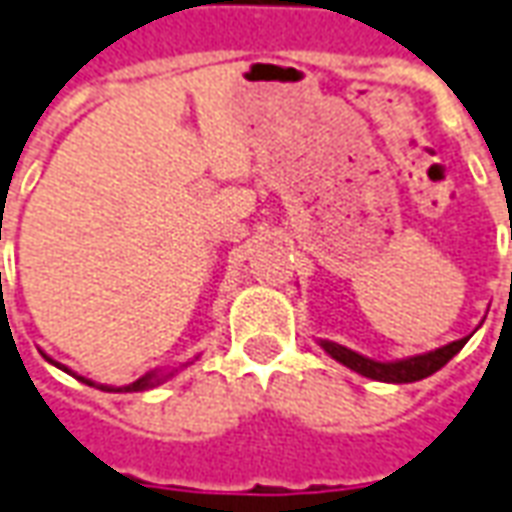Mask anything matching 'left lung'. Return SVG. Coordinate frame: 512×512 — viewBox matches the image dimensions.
Returning a JSON list of instances; mask_svg holds the SVG:
<instances>
[{
	"label": "left lung",
	"instance_id": "left-lung-1",
	"mask_svg": "<svg viewBox=\"0 0 512 512\" xmlns=\"http://www.w3.org/2000/svg\"><path fill=\"white\" fill-rule=\"evenodd\" d=\"M465 343H468V337H465V340H454V343L443 345V348L432 351V354H424V357L401 359V362H373V359L359 357V354H354V351H348V348H343V345L337 343H323V348H326V354H331L337 362H343L345 368L357 370V373L368 376V379L407 384L432 376V373L443 368Z\"/></svg>",
	"mask_w": 512,
	"mask_h": 512
}]
</instances>
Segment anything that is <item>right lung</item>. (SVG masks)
Instances as JSON below:
<instances>
[{
    "label": "right lung",
    "mask_w": 512,
    "mask_h": 512,
    "mask_svg": "<svg viewBox=\"0 0 512 512\" xmlns=\"http://www.w3.org/2000/svg\"><path fill=\"white\" fill-rule=\"evenodd\" d=\"M58 365V362H55ZM66 370V368H63ZM80 382H86V379H80ZM155 382H161V379H153V373H147V376H142V379H136L133 384H128V387H119V390H125V393H139V390H147V387H153ZM91 384V382H86ZM111 390V387H108Z\"/></svg>",
    "instance_id": "add662e5"
}]
</instances>
